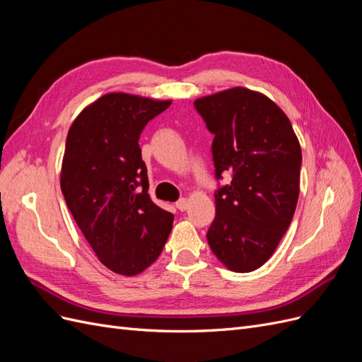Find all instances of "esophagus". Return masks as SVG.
<instances>
[{"label":"esophagus","mask_w":362,"mask_h":362,"mask_svg":"<svg viewBox=\"0 0 362 362\" xmlns=\"http://www.w3.org/2000/svg\"><path fill=\"white\" fill-rule=\"evenodd\" d=\"M175 206H177L180 211H185V210H187V206H189V201L182 198V199H180L177 204H175Z\"/></svg>","instance_id":"1"}]
</instances>
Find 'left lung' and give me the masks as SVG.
I'll return each mask as SVG.
<instances>
[{"label":"left lung","mask_w":362,"mask_h":362,"mask_svg":"<svg viewBox=\"0 0 362 362\" xmlns=\"http://www.w3.org/2000/svg\"><path fill=\"white\" fill-rule=\"evenodd\" d=\"M194 107L214 134L216 177L233 172L231 182L214 193L208 245L229 270H257L278 247L298 205V136L270 98L246 87L198 98Z\"/></svg>","instance_id":"1"}]
</instances>
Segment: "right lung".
Returning <instances> with one entry per match:
<instances>
[{
  "label": "right lung",
  "instance_id": "add662e5",
  "mask_svg": "<svg viewBox=\"0 0 362 362\" xmlns=\"http://www.w3.org/2000/svg\"><path fill=\"white\" fill-rule=\"evenodd\" d=\"M170 100L105 93L72 122L60 187L98 259L134 276L154 262L172 231L173 214L152 202L139 137Z\"/></svg>",
  "mask_w": 362,
  "mask_h": 362
}]
</instances>
